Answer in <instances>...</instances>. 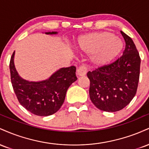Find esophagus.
I'll return each mask as SVG.
<instances>
[{
	"mask_svg": "<svg viewBox=\"0 0 149 149\" xmlns=\"http://www.w3.org/2000/svg\"><path fill=\"white\" fill-rule=\"evenodd\" d=\"M87 71H88L87 66L85 65H81L77 69V74L79 76H83L86 74Z\"/></svg>",
	"mask_w": 149,
	"mask_h": 149,
	"instance_id": "1",
	"label": "esophagus"
}]
</instances>
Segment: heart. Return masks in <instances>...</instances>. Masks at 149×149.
Listing matches in <instances>:
<instances>
[{
    "mask_svg": "<svg viewBox=\"0 0 149 149\" xmlns=\"http://www.w3.org/2000/svg\"><path fill=\"white\" fill-rule=\"evenodd\" d=\"M78 47L86 54H93L91 59L94 64L104 66L118 55L123 48V43L113 33L100 32L80 38Z\"/></svg>",
    "mask_w": 149,
    "mask_h": 149,
    "instance_id": "obj_1",
    "label": "heart"
}]
</instances>
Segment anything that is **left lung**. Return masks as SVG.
I'll return each mask as SVG.
<instances>
[{
    "label": "left lung",
    "mask_w": 149,
    "mask_h": 149,
    "mask_svg": "<svg viewBox=\"0 0 149 149\" xmlns=\"http://www.w3.org/2000/svg\"><path fill=\"white\" fill-rule=\"evenodd\" d=\"M120 33L125 42L123 55L87 73L90 82V100L104 111L116 112L125 107L136 95L139 83V54L131 38Z\"/></svg>",
    "instance_id": "8db88e82"
}]
</instances>
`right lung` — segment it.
Segmentation results:
<instances>
[{
  "instance_id": "right-lung-1",
  "label": "right lung",
  "mask_w": 149,
  "mask_h": 149,
  "mask_svg": "<svg viewBox=\"0 0 149 149\" xmlns=\"http://www.w3.org/2000/svg\"><path fill=\"white\" fill-rule=\"evenodd\" d=\"M47 34H56L48 32ZM15 51L10 61L11 83L20 104L34 115L47 116L54 114L64 103L68 88L77 80L76 66L62 68L49 79L29 82L18 75L14 64Z\"/></svg>"
}]
</instances>
